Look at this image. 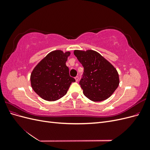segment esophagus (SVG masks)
I'll list each match as a JSON object with an SVG mask.
<instances>
[{
    "mask_svg": "<svg viewBox=\"0 0 150 150\" xmlns=\"http://www.w3.org/2000/svg\"><path fill=\"white\" fill-rule=\"evenodd\" d=\"M75 80H76V82H78V80H79V78H78V76H76V78H75Z\"/></svg>",
    "mask_w": 150,
    "mask_h": 150,
    "instance_id": "1",
    "label": "esophagus"
}]
</instances>
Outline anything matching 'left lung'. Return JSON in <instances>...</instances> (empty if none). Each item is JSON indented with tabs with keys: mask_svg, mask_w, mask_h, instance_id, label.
<instances>
[{
	"mask_svg": "<svg viewBox=\"0 0 150 150\" xmlns=\"http://www.w3.org/2000/svg\"><path fill=\"white\" fill-rule=\"evenodd\" d=\"M74 54L84 67L79 84L84 96L95 102L110 98L120 84L116 68L93 50H74Z\"/></svg>",
	"mask_w": 150,
	"mask_h": 150,
	"instance_id": "8db88e82",
	"label": "left lung"
}]
</instances>
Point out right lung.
Wrapping results in <instances>:
<instances>
[{
    "mask_svg": "<svg viewBox=\"0 0 150 150\" xmlns=\"http://www.w3.org/2000/svg\"><path fill=\"white\" fill-rule=\"evenodd\" d=\"M71 52L56 50L49 53L34 67L30 74L33 90L48 101L58 100L66 94L76 80L69 76L66 62Z\"/></svg>",
    "mask_w": 150,
    "mask_h": 150,
    "instance_id": "obj_1",
    "label": "right lung"
}]
</instances>
